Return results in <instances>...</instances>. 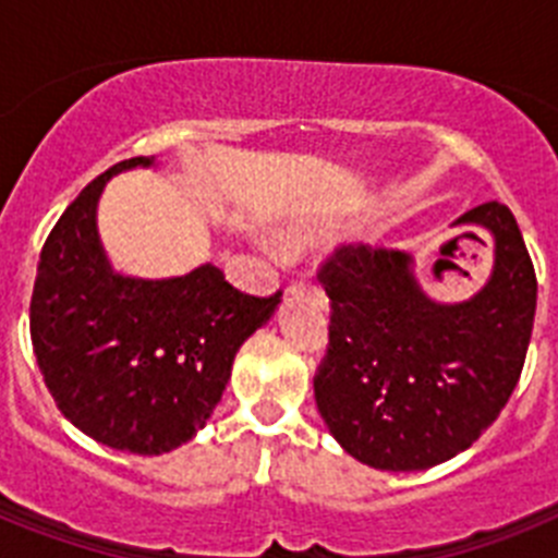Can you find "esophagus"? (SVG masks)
Listing matches in <instances>:
<instances>
[{"mask_svg":"<svg viewBox=\"0 0 558 558\" xmlns=\"http://www.w3.org/2000/svg\"><path fill=\"white\" fill-rule=\"evenodd\" d=\"M313 288V284L307 282V279H299V282H290L288 284V293L290 295H299V293H304V290H310Z\"/></svg>","mask_w":558,"mask_h":558,"instance_id":"1","label":"esophagus"}]
</instances>
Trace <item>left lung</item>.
Returning <instances> with one entry per match:
<instances>
[{
	"instance_id": "left-lung-1",
	"label": "left lung",
	"mask_w": 558,
	"mask_h": 558,
	"mask_svg": "<svg viewBox=\"0 0 558 558\" xmlns=\"http://www.w3.org/2000/svg\"><path fill=\"white\" fill-rule=\"evenodd\" d=\"M452 226H481L492 274L463 302H436L399 248H338L322 270L332 318L315 374L324 425L360 463L430 470L470 450L517 388L536 313V274L509 206L489 201Z\"/></svg>"
}]
</instances>
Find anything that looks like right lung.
I'll use <instances>...</instances> for the list:
<instances>
[{
    "label": "right lung",
    "mask_w": 558,
    "mask_h": 558,
    "mask_svg": "<svg viewBox=\"0 0 558 558\" xmlns=\"http://www.w3.org/2000/svg\"><path fill=\"white\" fill-rule=\"evenodd\" d=\"M136 167L156 159L113 165L49 231L29 338L49 393L77 430L111 450L161 456L204 430L234 354L282 299L240 293L211 263L170 279L113 270L97 206L108 181Z\"/></svg>",
    "instance_id": "right-lung-1"
}]
</instances>
